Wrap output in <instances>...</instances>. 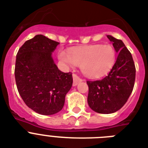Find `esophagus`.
<instances>
[{"instance_id":"34e87169","label":"esophagus","mask_w":148,"mask_h":148,"mask_svg":"<svg viewBox=\"0 0 148 148\" xmlns=\"http://www.w3.org/2000/svg\"><path fill=\"white\" fill-rule=\"evenodd\" d=\"M81 81H82V80L77 75L74 74H73V86H77Z\"/></svg>"}]
</instances>
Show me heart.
<instances>
[{"instance_id":"b5f03b06","label":"heart","mask_w":148,"mask_h":148,"mask_svg":"<svg viewBox=\"0 0 148 148\" xmlns=\"http://www.w3.org/2000/svg\"><path fill=\"white\" fill-rule=\"evenodd\" d=\"M59 60L64 64L80 65L85 76L99 77L110 71L116 60V51L110 45H94L74 47L58 53Z\"/></svg>"}]
</instances>
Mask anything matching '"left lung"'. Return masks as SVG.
Returning a JSON list of instances; mask_svg holds the SVG:
<instances>
[{
    "label": "left lung",
    "mask_w": 148,
    "mask_h": 148,
    "mask_svg": "<svg viewBox=\"0 0 148 148\" xmlns=\"http://www.w3.org/2000/svg\"><path fill=\"white\" fill-rule=\"evenodd\" d=\"M117 53L114 64L103 78L87 81L89 88L88 103L99 114H111L120 110L129 98L135 81L133 58L121 40L107 35Z\"/></svg>",
    "instance_id": "8db88e82"
}]
</instances>
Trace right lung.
<instances>
[{
    "label": "right lung",
    "instance_id": "obj_1",
    "mask_svg": "<svg viewBox=\"0 0 148 148\" xmlns=\"http://www.w3.org/2000/svg\"><path fill=\"white\" fill-rule=\"evenodd\" d=\"M59 43L42 34L27 40L17 52L15 81L26 105L43 115L62 110L73 84L71 73L58 69L52 58Z\"/></svg>",
    "mask_w": 148,
    "mask_h": 148
}]
</instances>
